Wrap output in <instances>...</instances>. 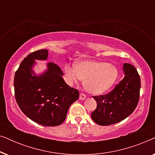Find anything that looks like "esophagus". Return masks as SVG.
I'll return each instance as SVG.
<instances>
[{"label":"esophagus","instance_id":"34e87169","mask_svg":"<svg viewBox=\"0 0 155 155\" xmlns=\"http://www.w3.org/2000/svg\"><path fill=\"white\" fill-rule=\"evenodd\" d=\"M87 98V96L83 93H80V100H84Z\"/></svg>","mask_w":155,"mask_h":155}]
</instances>
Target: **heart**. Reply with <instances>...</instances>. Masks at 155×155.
I'll list each match as a JSON object with an SVG mask.
<instances>
[{
	"instance_id": "b5f03b06",
	"label": "heart",
	"mask_w": 155,
	"mask_h": 155,
	"mask_svg": "<svg viewBox=\"0 0 155 155\" xmlns=\"http://www.w3.org/2000/svg\"><path fill=\"white\" fill-rule=\"evenodd\" d=\"M65 74L68 83H78L84 80V86L89 92L100 94L111 89L118 77L115 65L103 61L84 60L76 66L67 65Z\"/></svg>"
}]
</instances>
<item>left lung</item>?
<instances>
[{
  "label": "left lung",
  "mask_w": 155,
  "mask_h": 155,
  "mask_svg": "<svg viewBox=\"0 0 155 155\" xmlns=\"http://www.w3.org/2000/svg\"><path fill=\"white\" fill-rule=\"evenodd\" d=\"M124 78L109 94L94 97L97 107L91 114L99 126H109L124 120L134 111L140 97V78L129 63L123 66Z\"/></svg>",
  "instance_id": "1"
}]
</instances>
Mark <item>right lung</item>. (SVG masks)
Returning a JSON list of instances; mask_svg holds the SVG:
<instances>
[{
    "label": "right lung",
    "instance_id": "add662e5",
    "mask_svg": "<svg viewBox=\"0 0 155 155\" xmlns=\"http://www.w3.org/2000/svg\"><path fill=\"white\" fill-rule=\"evenodd\" d=\"M48 53L46 49L37 51L22 61L15 74V96L29 118L42 126H56L65 120L79 92L65 83L62 71L54 63H47L45 71L36 74V60H47Z\"/></svg>",
    "mask_w": 155,
    "mask_h": 155
}]
</instances>
